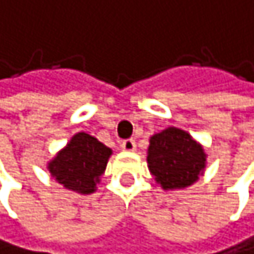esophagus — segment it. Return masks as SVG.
Returning <instances> with one entry per match:
<instances>
[{
	"label": "esophagus",
	"mask_w": 254,
	"mask_h": 254,
	"mask_svg": "<svg viewBox=\"0 0 254 254\" xmlns=\"http://www.w3.org/2000/svg\"><path fill=\"white\" fill-rule=\"evenodd\" d=\"M120 146H122V149H123V151H128V152H132V151H135V142H134L132 138L123 140Z\"/></svg>",
	"instance_id": "obj_1"
}]
</instances>
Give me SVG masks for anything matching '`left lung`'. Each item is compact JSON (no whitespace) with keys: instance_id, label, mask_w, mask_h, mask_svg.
<instances>
[{"instance_id":"1","label":"left lung","mask_w":254,"mask_h":254,"mask_svg":"<svg viewBox=\"0 0 254 254\" xmlns=\"http://www.w3.org/2000/svg\"><path fill=\"white\" fill-rule=\"evenodd\" d=\"M148 170L165 191L184 190L205 173L206 152L190 132L168 126L149 137Z\"/></svg>"}]
</instances>
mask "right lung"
Segmentation results:
<instances>
[{"mask_svg": "<svg viewBox=\"0 0 254 254\" xmlns=\"http://www.w3.org/2000/svg\"><path fill=\"white\" fill-rule=\"evenodd\" d=\"M112 149L88 132H77L48 162L51 176L66 190L78 194L97 191Z\"/></svg>", "mask_w": 254, "mask_h": 254, "instance_id": "add662e5", "label": "right lung"}]
</instances>
